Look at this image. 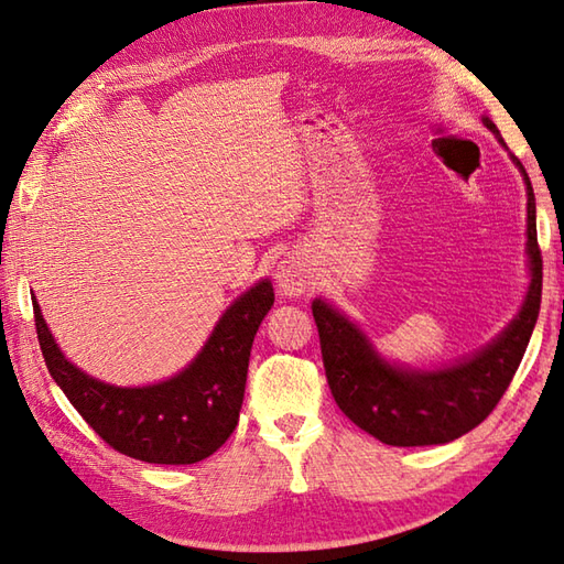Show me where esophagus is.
Masks as SVG:
<instances>
[{"instance_id":"34e87169","label":"esophagus","mask_w":564,"mask_h":564,"mask_svg":"<svg viewBox=\"0 0 564 564\" xmlns=\"http://www.w3.org/2000/svg\"><path fill=\"white\" fill-rule=\"evenodd\" d=\"M274 280H278V286L286 296H302L311 284V272L302 256H286L280 260Z\"/></svg>"}]
</instances>
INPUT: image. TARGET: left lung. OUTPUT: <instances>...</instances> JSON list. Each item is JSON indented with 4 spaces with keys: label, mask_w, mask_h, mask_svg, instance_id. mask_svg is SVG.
Here are the masks:
<instances>
[{
    "label": "left lung",
    "mask_w": 564,
    "mask_h": 564,
    "mask_svg": "<svg viewBox=\"0 0 564 564\" xmlns=\"http://www.w3.org/2000/svg\"><path fill=\"white\" fill-rule=\"evenodd\" d=\"M485 124L497 132L492 120L485 118ZM499 142L505 144L502 137ZM511 159L527 181L531 286L519 316L482 352L448 369H398L373 352L367 337L333 306L321 299L311 306L321 337L325 377L337 408L359 430L383 444H446L478 427L497 408L527 352L541 311L543 258L535 234L533 185L521 161L514 154Z\"/></svg>",
    "instance_id": "left-lung-1"
}]
</instances>
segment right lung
<instances>
[{"label":"right lung","mask_w":564,"mask_h":564,"mask_svg":"<svg viewBox=\"0 0 564 564\" xmlns=\"http://www.w3.org/2000/svg\"><path fill=\"white\" fill-rule=\"evenodd\" d=\"M272 304V284L258 282L227 308L187 369L144 388L108 386L69 365L35 296L33 318L50 377L108 446L144 463L187 466L215 454L239 424L250 347Z\"/></svg>","instance_id":"right-lung-1"}]
</instances>
